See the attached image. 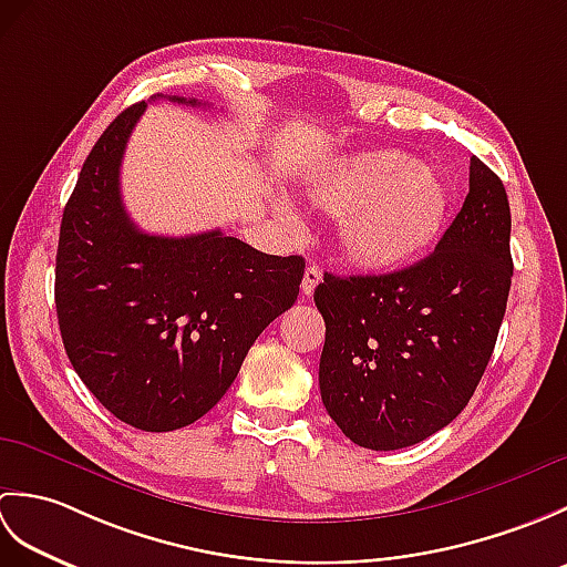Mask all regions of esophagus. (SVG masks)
Masks as SVG:
<instances>
[{"instance_id":"obj_1","label":"esophagus","mask_w":567,"mask_h":567,"mask_svg":"<svg viewBox=\"0 0 567 567\" xmlns=\"http://www.w3.org/2000/svg\"><path fill=\"white\" fill-rule=\"evenodd\" d=\"M319 282H321V270L317 268V265H309V268L305 270V277H302V295H307V297L315 295Z\"/></svg>"}]
</instances>
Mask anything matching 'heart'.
<instances>
[{"label":"heart","mask_w":567,"mask_h":567,"mask_svg":"<svg viewBox=\"0 0 567 567\" xmlns=\"http://www.w3.org/2000/svg\"><path fill=\"white\" fill-rule=\"evenodd\" d=\"M321 212L341 216L339 250L355 270H404L439 244L451 214V187L426 161L396 151L360 153L311 187Z\"/></svg>","instance_id":"obj_1"}]
</instances>
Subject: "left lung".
Returning a JSON list of instances; mask_svg holds the SVG:
<instances>
[{
	"mask_svg": "<svg viewBox=\"0 0 567 567\" xmlns=\"http://www.w3.org/2000/svg\"><path fill=\"white\" fill-rule=\"evenodd\" d=\"M509 234L502 179L473 155L467 197L431 256L388 275L323 272L319 388L353 443L406 449L463 412L507 311Z\"/></svg>",
	"mask_w": 567,
	"mask_h": 567,
	"instance_id": "1",
	"label": "left lung"
}]
</instances>
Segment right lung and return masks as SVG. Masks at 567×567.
I'll use <instances>...</instances> for the list:
<instances>
[{
    "mask_svg": "<svg viewBox=\"0 0 567 567\" xmlns=\"http://www.w3.org/2000/svg\"><path fill=\"white\" fill-rule=\"evenodd\" d=\"M143 112L146 102L118 114L82 165L60 224L55 309L70 363L104 409L141 431H175L221 400L262 329L295 305L305 260L219 228L143 234L118 187Z\"/></svg>",
    "mask_w": 567,
    "mask_h": 567,
    "instance_id": "add662e5",
    "label": "right lung"
}]
</instances>
